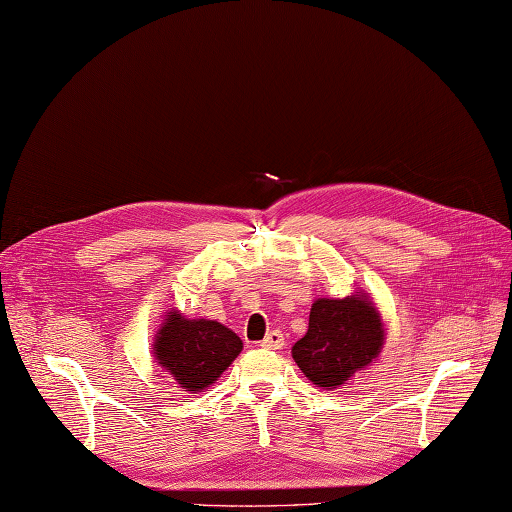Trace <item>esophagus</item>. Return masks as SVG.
<instances>
[{"instance_id":"obj_1","label":"esophagus","mask_w":512,"mask_h":512,"mask_svg":"<svg viewBox=\"0 0 512 512\" xmlns=\"http://www.w3.org/2000/svg\"><path fill=\"white\" fill-rule=\"evenodd\" d=\"M285 346V337L281 331H270L264 342H261V348H268V350H281Z\"/></svg>"}]
</instances>
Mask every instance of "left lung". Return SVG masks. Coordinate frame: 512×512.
I'll return each instance as SVG.
<instances>
[{"label":"left lung","instance_id":"1","mask_svg":"<svg viewBox=\"0 0 512 512\" xmlns=\"http://www.w3.org/2000/svg\"><path fill=\"white\" fill-rule=\"evenodd\" d=\"M385 344V326L372 300L355 292L346 298H318L309 329L292 348L298 368L322 389L342 387L370 365Z\"/></svg>","mask_w":512,"mask_h":512}]
</instances>
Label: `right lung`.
Instances as JSON below:
<instances>
[{
    "mask_svg": "<svg viewBox=\"0 0 512 512\" xmlns=\"http://www.w3.org/2000/svg\"><path fill=\"white\" fill-rule=\"evenodd\" d=\"M242 339L216 320H190L170 311L153 342V357L186 391H203L218 381L240 355Z\"/></svg>",
    "mask_w": 512,
    "mask_h": 512,
    "instance_id": "obj_1",
    "label": "right lung"
}]
</instances>
